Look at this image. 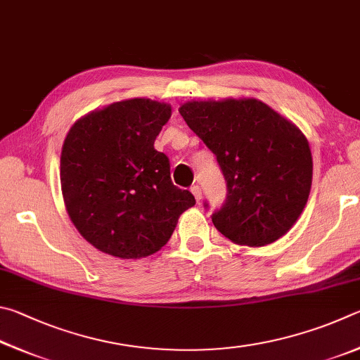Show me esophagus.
<instances>
[{
	"label": "esophagus",
	"mask_w": 360,
	"mask_h": 360,
	"mask_svg": "<svg viewBox=\"0 0 360 360\" xmlns=\"http://www.w3.org/2000/svg\"><path fill=\"white\" fill-rule=\"evenodd\" d=\"M191 193L194 194V198H196L198 202H199L200 199H202V190H200V186H199V185H194V186H191Z\"/></svg>",
	"instance_id": "34e87169"
}]
</instances>
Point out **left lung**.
<instances>
[{"mask_svg": "<svg viewBox=\"0 0 360 360\" xmlns=\"http://www.w3.org/2000/svg\"><path fill=\"white\" fill-rule=\"evenodd\" d=\"M179 112L223 170L228 194L212 215L215 228L248 247L285 236L310 196L313 160L304 132L255 98L188 101Z\"/></svg>", "mask_w": 360, "mask_h": 360, "instance_id": "1", "label": "left lung"}]
</instances>
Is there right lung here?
<instances>
[{
    "mask_svg": "<svg viewBox=\"0 0 360 360\" xmlns=\"http://www.w3.org/2000/svg\"><path fill=\"white\" fill-rule=\"evenodd\" d=\"M170 113L169 104L126 99L90 112L68 132L60 160L68 215L105 255L141 259L156 253L196 204L172 184L169 158L153 147Z\"/></svg>",
    "mask_w": 360,
    "mask_h": 360,
    "instance_id": "obj_1",
    "label": "right lung"
}]
</instances>
